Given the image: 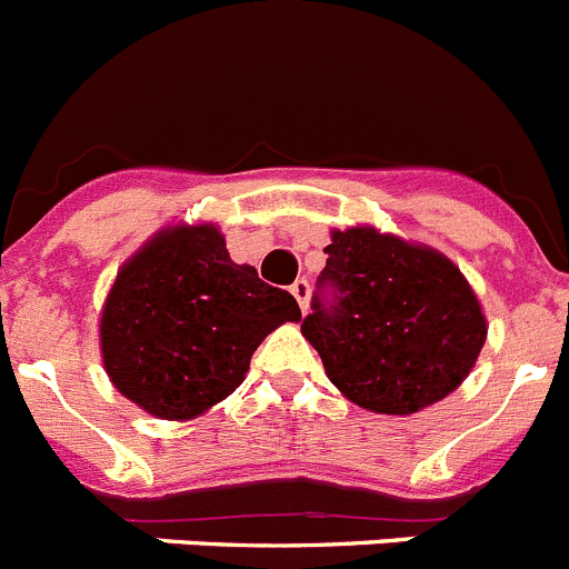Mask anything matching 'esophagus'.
<instances>
[{
  "mask_svg": "<svg viewBox=\"0 0 569 569\" xmlns=\"http://www.w3.org/2000/svg\"><path fill=\"white\" fill-rule=\"evenodd\" d=\"M290 293L296 296V301H299L301 310H307V301H310V281L296 279L293 284H290Z\"/></svg>",
  "mask_w": 569,
  "mask_h": 569,
  "instance_id": "obj_1",
  "label": "esophagus"
}]
</instances>
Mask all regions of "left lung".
Here are the masks:
<instances>
[{"instance_id": "left-lung-1", "label": "left lung", "mask_w": 569, "mask_h": 569, "mask_svg": "<svg viewBox=\"0 0 569 569\" xmlns=\"http://www.w3.org/2000/svg\"><path fill=\"white\" fill-rule=\"evenodd\" d=\"M301 336L352 403L411 415L460 387L486 343L466 276L437 250L375 228L332 231Z\"/></svg>"}]
</instances>
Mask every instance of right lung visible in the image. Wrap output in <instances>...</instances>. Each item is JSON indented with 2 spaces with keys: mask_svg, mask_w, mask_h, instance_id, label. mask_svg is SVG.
Returning a JSON list of instances; mask_svg holds the SVG:
<instances>
[{
  "mask_svg": "<svg viewBox=\"0 0 569 569\" xmlns=\"http://www.w3.org/2000/svg\"><path fill=\"white\" fill-rule=\"evenodd\" d=\"M301 310L257 268L231 262L213 226L158 233L121 268L101 316L118 392L163 420H189L244 380L264 336Z\"/></svg>",
  "mask_w": 569,
  "mask_h": 569,
  "instance_id": "right-lung-1",
  "label": "right lung"
}]
</instances>
